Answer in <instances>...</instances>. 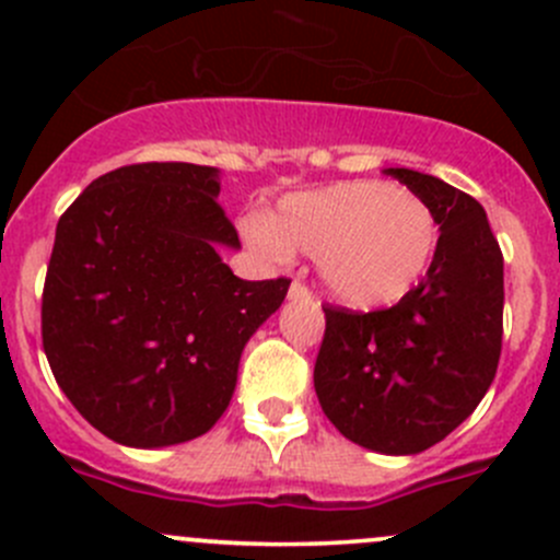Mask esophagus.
I'll return each instance as SVG.
<instances>
[{
	"mask_svg": "<svg viewBox=\"0 0 560 560\" xmlns=\"http://www.w3.org/2000/svg\"><path fill=\"white\" fill-rule=\"evenodd\" d=\"M290 301H312V290L303 281H292L290 287Z\"/></svg>",
	"mask_w": 560,
	"mask_h": 560,
	"instance_id": "esophagus-1",
	"label": "esophagus"
}]
</instances>
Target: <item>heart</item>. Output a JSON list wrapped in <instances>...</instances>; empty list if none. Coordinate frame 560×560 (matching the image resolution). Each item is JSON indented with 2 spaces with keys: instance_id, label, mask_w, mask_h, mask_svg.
I'll return each mask as SVG.
<instances>
[{
  "instance_id": "b5f03b06",
  "label": "heart",
  "mask_w": 560,
  "mask_h": 560,
  "mask_svg": "<svg viewBox=\"0 0 560 560\" xmlns=\"http://www.w3.org/2000/svg\"><path fill=\"white\" fill-rule=\"evenodd\" d=\"M254 246L273 257L312 254L327 292L352 308L409 295L439 252V219L420 195L387 180H341L281 197L273 219H248Z\"/></svg>"
}]
</instances>
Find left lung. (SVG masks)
<instances>
[{"label": "left lung", "instance_id": "left-lung-1", "mask_svg": "<svg viewBox=\"0 0 560 560\" xmlns=\"http://www.w3.org/2000/svg\"><path fill=\"white\" fill-rule=\"evenodd\" d=\"M385 173L433 208L439 252L395 306H322L314 389L349 442L415 455L450 436L493 382L504 336V254L471 195L436 175Z\"/></svg>", "mask_w": 560, "mask_h": 560}]
</instances>
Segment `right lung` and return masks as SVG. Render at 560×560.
<instances>
[{
	"instance_id": "obj_1",
	"label": "right lung",
	"mask_w": 560,
	"mask_h": 560,
	"mask_svg": "<svg viewBox=\"0 0 560 560\" xmlns=\"http://www.w3.org/2000/svg\"><path fill=\"white\" fill-rule=\"evenodd\" d=\"M219 171L143 162L94 178L56 224L43 349L70 404L127 447L202 436L230 406L241 352L290 279L244 281L217 248L238 230Z\"/></svg>"
}]
</instances>
